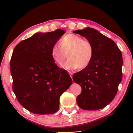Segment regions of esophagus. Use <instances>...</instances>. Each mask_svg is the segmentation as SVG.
Instances as JSON below:
<instances>
[{
    "label": "esophagus",
    "mask_w": 133,
    "mask_h": 133,
    "mask_svg": "<svg viewBox=\"0 0 133 133\" xmlns=\"http://www.w3.org/2000/svg\"><path fill=\"white\" fill-rule=\"evenodd\" d=\"M69 73L70 76V77H72V76H73V73H72L71 71H69Z\"/></svg>",
    "instance_id": "esophagus-1"
}]
</instances>
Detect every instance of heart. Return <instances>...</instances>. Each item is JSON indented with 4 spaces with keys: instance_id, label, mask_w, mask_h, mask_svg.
I'll return each instance as SVG.
<instances>
[{
    "instance_id": "b5f03b06",
    "label": "heart",
    "mask_w": 133,
    "mask_h": 133,
    "mask_svg": "<svg viewBox=\"0 0 133 133\" xmlns=\"http://www.w3.org/2000/svg\"><path fill=\"white\" fill-rule=\"evenodd\" d=\"M51 53L53 60L60 66L63 63L67 56L68 59L63 67L71 70L88 66L93 60L94 49L88 40L70 33L62 38L60 45L57 43L53 45Z\"/></svg>"
}]
</instances>
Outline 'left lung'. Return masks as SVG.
Masks as SVG:
<instances>
[{
	"instance_id": "obj_1",
	"label": "left lung",
	"mask_w": 133,
	"mask_h": 133,
	"mask_svg": "<svg viewBox=\"0 0 133 133\" xmlns=\"http://www.w3.org/2000/svg\"><path fill=\"white\" fill-rule=\"evenodd\" d=\"M73 33L86 38L94 49L90 64L73 76L82 90L77 103L85 110L101 109L115 97L122 80L121 52L115 42L95 29L87 28Z\"/></svg>"
}]
</instances>
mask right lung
<instances>
[{
	"label": "right lung",
	"mask_w": 133,
	"mask_h": 133,
	"mask_svg": "<svg viewBox=\"0 0 133 133\" xmlns=\"http://www.w3.org/2000/svg\"><path fill=\"white\" fill-rule=\"evenodd\" d=\"M65 31L37 33L19 43L10 59L13 91L22 106L33 113L49 114L59 109L60 97L72 84L58 67L51 49Z\"/></svg>",
	"instance_id": "1"
}]
</instances>
